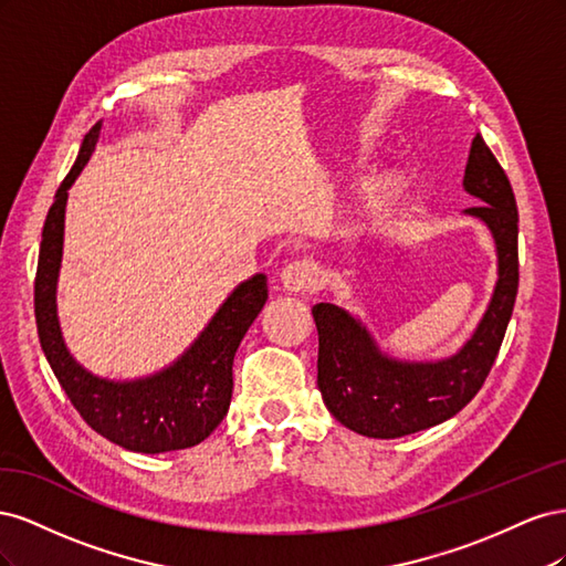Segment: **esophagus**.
Masks as SVG:
<instances>
[{
  "label": "esophagus",
  "instance_id": "1",
  "mask_svg": "<svg viewBox=\"0 0 566 566\" xmlns=\"http://www.w3.org/2000/svg\"><path fill=\"white\" fill-rule=\"evenodd\" d=\"M318 269L314 262L297 260L281 271V285L287 293H312L318 287Z\"/></svg>",
  "mask_w": 566,
  "mask_h": 566
}]
</instances>
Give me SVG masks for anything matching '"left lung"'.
Segmentation results:
<instances>
[{
	"mask_svg": "<svg viewBox=\"0 0 566 566\" xmlns=\"http://www.w3.org/2000/svg\"><path fill=\"white\" fill-rule=\"evenodd\" d=\"M462 188L479 200L462 214L491 231L499 279L482 321L455 354L437 361H406L380 349L364 321L321 302L312 314L318 331V389L325 408L352 432L397 439L453 418L482 389L499 356L520 285L517 202L507 175L476 134Z\"/></svg>",
	"mask_w": 566,
	"mask_h": 566,
	"instance_id": "8db88e82",
	"label": "left lung"
}]
</instances>
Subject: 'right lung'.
Returning a JSON list of instances; mask_svg holds the SVG:
<instances>
[{
    "label": "right lung",
    "mask_w": 566,
    "mask_h": 566,
    "mask_svg": "<svg viewBox=\"0 0 566 566\" xmlns=\"http://www.w3.org/2000/svg\"><path fill=\"white\" fill-rule=\"evenodd\" d=\"M98 134L101 123L84 136L77 160L59 186L42 229L35 279L40 345L67 399L94 432L134 453L191 449L208 439L229 413L233 356L269 297L266 276L254 273L252 279L235 285L191 347L167 368L134 380L98 378L84 368L65 347L56 287L63 260L67 191L90 163Z\"/></svg>",
    "instance_id": "obj_1"
}]
</instances>
